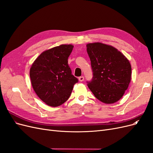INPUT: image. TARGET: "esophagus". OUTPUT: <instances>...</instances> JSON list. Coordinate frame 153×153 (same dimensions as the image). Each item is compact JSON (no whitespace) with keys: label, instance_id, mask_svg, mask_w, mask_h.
Returning a JSON list of instances; mask_svg holds the SVG:
<instances>
[{"label":"esophagus","instance_id":"34e87169","mask_svg":"<svg viewBox=\"0 0 153 153\" xmlns=\"http://www.w3.org/2000/svg\"><path fill=\"white\" fill-rule=\"evenodd\" d=\"M78 79H79V81H80V82H83V81L84 80V77L83 76H80L79 78H78Z\"/></svg>","mask_w":153,"mask_h":153}]
</instances>
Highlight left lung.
Returning a JSON list of instances; mask_svg holds the SVG:
<instances>
[{
  "mask_svg": "<svg viewBox=\"0 0 153 153\" xmlns=\"http://www.w3.org/2000/svg\"><path fill=\"white\" fill-rule=\"evenodd\" d=\"M92 76L87 86L101 102L110 104L122 98L131 80V67L116 48L101 43L87 45Z\"/></svg>",
  "mask_w": 153,
  "mask_h": 153,
  "instance_id": "1",
  "label": "left lung"
}]
</instances>
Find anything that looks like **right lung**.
Masks as SVG:
<instances>
[{
    "instance_id": "obj_1",
    "label": "right lung",
    "mask_w": 153,
    "mask_h": 153,
    "mask_svg": "<svg viewBox=\"0 0 153 153\" xmlns=\"http://www.w3.org/2000/svg\"><path fill=\"white\" fill-rule=\"evenodd\" d=\"M73 48L71 45H62L46 50L30 68L32 87L39 98L50 106L66 102L78 82L68 63Z\"/></svg>"
}]
</instances>
